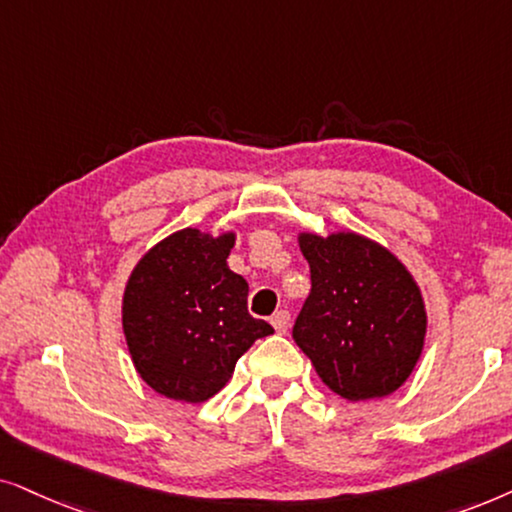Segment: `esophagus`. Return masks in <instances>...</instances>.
Wrapping results in <instances>:
<instances>
[{"mask_svg": "<svg viewBox=\"0 0 512 512\" xmlns=\"http://www.w3.org/2000/svg\"><path fill=\"white\" fill-rule=\"evenodd\" d=\"M271 325H274V330L278 332V335H285L288 332V325H290V311H276L274 316H271Z\"/></svg>", "mask_w": 512, "mask_h": 512, "instance_id": "1", "label": "esophagus"}]
</instances>
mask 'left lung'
<instances>
[{
    "label": "left lung",
    "mask_w": 512,
    "mask_h": 512,
    "mask_svg": "<svg viewBox=\"0 0 512 512\" xmlns=\"http://www.w3.org/2000/svg\"><path fill=\"white\" fill-rule=\"evenodd\" d=\"M311 292L292 339L323 384L346 400L398 391L419 363L426 306L417 281L391 250L356 231H302Z\"/></svg>",
    "instance_id": "1"
}]
</instances>
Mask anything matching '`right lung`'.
<instances>
[{"label":"right lung","instance_id":"right-lung-1","mask_svg":"<svg viewBox=\"0 0 512 512\" xmlns=\"http://www.w3.org/2000/svg\"><path fill=\"white\" fill-rule=\"evenodd\" d=\"M234 231L180 229L149 248L128 276L121 323L133 365L159 395L206 403L255 339L274 332L248 313V283L229 269Z\"/></svg>","mask_w":512,"mask_h":512}]
</instances>
